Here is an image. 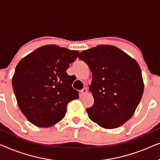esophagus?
I'll return each mask as SVG.
<instances>
[{
	"instance_id": "obj_1",
	"label": "esophagus",
	"mask_w": 160,
	"mask_h": 160,
	"mask_svg": "<svg viewBox=\"0 0 160 160\" xmlns=\"http://www.w3.org/2000/svg\"><path fill=\"white\" fill-rule=\"evenodd\" d=\"M87 92H88V89H87V87H84V88L81 90V93H82V95H84L85 94L87 93Z\"/></svg>"
}]
</instances>
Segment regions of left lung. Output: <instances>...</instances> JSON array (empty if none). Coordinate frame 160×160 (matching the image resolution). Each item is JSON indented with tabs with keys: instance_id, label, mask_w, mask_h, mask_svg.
<instances>
[{
	"instance_id": "1",
	"label": "left lung",
	"mask_w": 160,
	"mask_h": 160,
	"mask_svg": "<svg viewBox=\"0 0 160 160\" xmlns=\"http://www.w3.org/2000/svg\"><path fill=\"white\" fill-rule=\"evenodd\" d=\"M78 58L92 73L89 91L95 102L86 109L89 119L103 128H119L132 117L143 95L144 86L138 64L111 45L85 50Z\"/></svg>"
}]
</instances>
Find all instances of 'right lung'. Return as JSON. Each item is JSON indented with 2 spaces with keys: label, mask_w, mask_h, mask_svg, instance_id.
<instances>
[{
  "label": "right lung",
  "mask_w": 160,
  "mask_h": 160,
  "mask_svg": "<svg viewBox=\"0 0 160 160\" xmlns=\"http://www.w3.org/2000/svg\"><path fill=\"white\" fill-rule=\"evenodd\" d=\"M78 54V51L47 45L17 65L13 89L21 111L34 125L49 128L58 123L65 117L68 103L78 98V92L72 87L73 76L66 73Z\"/></svg>",
  "instance_id": "right-lung-1"
}]
</instances>
